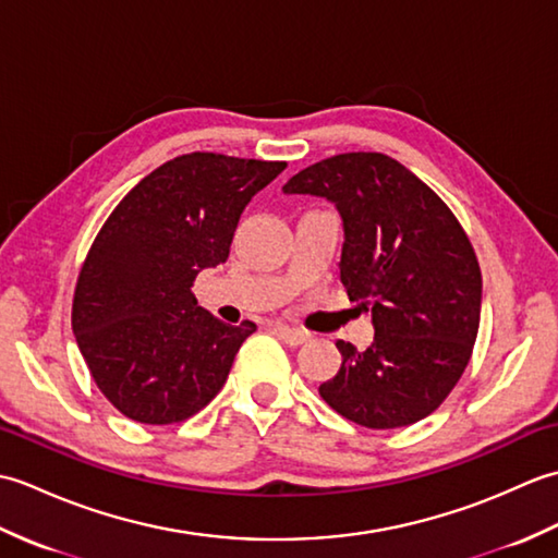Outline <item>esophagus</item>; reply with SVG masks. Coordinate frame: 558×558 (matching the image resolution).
Instances as JSON below:
<instances>
[{
  "label": "esophagus",
  "instance_id": "34e87169",
  "mask_svg": "<svg viewBox=\"0 0 558 558\" xmlns=\"http://www.w3.org/2000/svg\"><path fill=\"white\" fill-rule=\"evenodd\" d=\"M272 333H276L282 342H288V345H302L304 340H310V333H304L300 328L282 326V324H272Z\"/></svg>",
  "mask_w": 558,
  "mask_h": 558
}]
</instances>
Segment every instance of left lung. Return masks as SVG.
Returning a JSON list of instances; mask_svg holds the SVG:
<instances>
[{"mask_svg":"<svg viewBox=\"0 0 558 558\" xmlns=\"http://www.w3.org/2000/svg\"><path fill=\"white\" fill-rule=\"evenodd\" d=\"M282 192L336 206L340 280L374 324L366 350L336 342L342 364L318 393L369 429L424 420L458 384L477 338L482 272L468 234L429 186L384 153L322 160Z\"/></svg>","mask_w":558,"mask_h":558,"instance_id":"left-lung-1","label":"left lung"}]
</instances>
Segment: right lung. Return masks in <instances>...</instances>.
<instances>
[{"instance_id": "right-lung-1", "label": "right lung", "mask_w": 558, "mask_h": 558, "mask_svg": "<svg viewBox=\"0 0 558 558\" xmlns=\"http://www.w3.org/2000/svg\"><path fill=\"white\" fill-rule=\"evenodd\" d=\"M286 162L189 153L144 177L93 242L71 326L102 396L141 424L192 417L228 381L256 324L198 306L201 270L228 260L244 208Z\"/></svg>"}]
</instances>
